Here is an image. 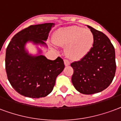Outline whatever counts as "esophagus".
Listing matches in <instances>:
<instances>
[{
  "label": "esophagus",
  "instance_id": "obj_1",
  "mask_svg": "<svg viewBox=\"0 0 121 121\" xmlns=\"http://www.w3.org/2000/svg\"><path fill=\"white\" fill-rule=\"evenodd\" d=\"M64 64H65V66H69L70 65L69 61L67 60H64Z\"/></svg>",
  "mask_w": 121,
  "mask_h": 121
}]
</instances>
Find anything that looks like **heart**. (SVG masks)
<instances>
[{
    "instance_id": "obj_1",
    "label": "heart",
    "mask_w": 121,
    "mask_h": 121,
    "mask_svg": "<svg viewBox=\"0 0 121 121\" xmlns=\"http://www.w3.org/2000/svg\"><path fill=\"white\" fill-rule=\"evenodd\" d=\"M52 42L58 46L65 47V53L72 60H79L90 51L94 43L92 31L79 26L58 29L54 33Z\"/></svg>"
}]
</instances>
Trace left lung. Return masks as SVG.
I'll list each match as a JSON object with an SVG mask.
<instances>
[{"label": "left lung", "mask_w": 121, "mask_h": 121, "mask_svg": "<svg viewBox=\"0 0 121 121\" xmlns=\"http://www.w3.org/2000/svg\"><path fill=\"white\" fill-rule=\"evenodd\" d=\"M94 36L93 47L85 57L70 64L72 83L79 92L94 94L106 89L116 70L115 49L103 33L87 26Z\"/></svg>", "instance_id": "left-lung-1"}]
</instances>
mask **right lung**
<instances>
[{"mask_svg": "<svg viewBox=\"0 0 121 121\" xmlns=\"http://www.w3.org/2000/svg\"><path fill=\"white\" fill-rule=\"evenodd\" d=\"M54 23L33 25L17 33L6 52V70L9 83L18 93L31 98L44 97L53 90L56 79L65 68L63 60H48L38 48V54H29L27 43L47 47L49 33Z\"/></svg>", "mask_w": 121, "mask_h": 121, "instance_id": "obj_1", "label": "right lung"}]
</instances>
